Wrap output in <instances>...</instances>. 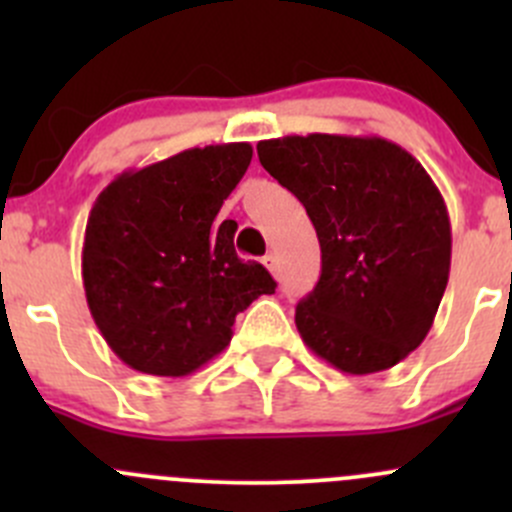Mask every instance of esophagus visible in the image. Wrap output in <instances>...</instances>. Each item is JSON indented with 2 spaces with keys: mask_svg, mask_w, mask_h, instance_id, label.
I'll return each mask as SVG.
<instances>
[{
  "mask_svg": "<svg viewBox=\"0 0 512 512\" xmlns=\"http://www.w3.org/2000/svg\"><path fill=\"white\" fill-rule=\"evenodd\" d=\"M265 267L272 272V275H277V272H280V265H277V257L272 255V252H267V255H265Z\"/></svg>",
  "mask_w": 512,
  "mask_h": 512,
  "instance_id": "obj_1",
  "label": "esophagus"
}]
</instances>
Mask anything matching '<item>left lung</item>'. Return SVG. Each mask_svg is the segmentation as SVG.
Returning a JSON list of instances; mask_svg holds the SVG:
<instances>
[{
    "label": "left lung",
    "instance_id": "left-lung-1",
    "mask_svg": "<svg viewBox=\"0 0 512 512\" xmlns=\"http://www.w3.org/2000/svg\"><path fill=\"white\" fill-rule=\"evenodd\" d=\"M262 168L307 210L322 275L297 304L304 344L344 374L391 369L426 339L451 270V223L423 165L379 136L257 143Z\"/></svg>",
    "mask_w": 512,
    "mask_h": 512
}]
</instances>
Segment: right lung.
I'll return each instance as SVG.
<instances>
[{
    "label": "right lung",
    "instance_id": "1",
    "mask_svg": "<svg viewBox=\"0 0 512 512\" xmlns=\"http://www.w3.org/2000/svg\"><path fill=\"white\" fill-rule=\"evenodd\" d=\"M252 160L250 143L190 148L126 170L86 223L81 275L113 354L153 376H188L230 344L270 272L235 252L237 223H213Z\"/></svg>",
    "mask_w": 512,
    "mask_h": 512
}]
</instances>
